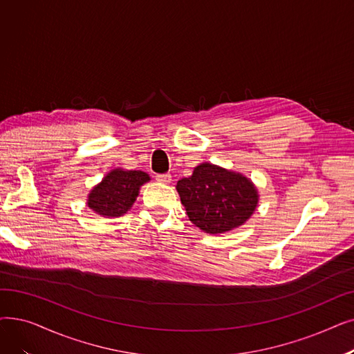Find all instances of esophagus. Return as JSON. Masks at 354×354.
Wrapping results in <instances>:
<instances>
[{"label":"esophagus","instance_id":"1","mask_svg":"<svg viewBox=\"0 0 354 354\" xmlns=\"http://www.w3.org/2000/svg\"><path fill=\"white\" fill-rule=\"evenodd\" d=\"M156 180L160 183H171L172 176L171 174H162V175H156Z\"/></svg>","mask_w":354,"mask_h":354}]
</instances>
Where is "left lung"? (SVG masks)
<instances>
[{"label":"left lung","mask_w":354,"mask_h":354,"mask_svg":"<svg viewBox=\"0 0 354 354\" xmlns=\"http://www.w3.org/2000/svg\"><path fill=\"white\" fill-rule=\"evenodd\" d=\"M176 189L189 220L209 234L244 224L257 204V191L248 178L211 163L196 166Z\"/></svg>","instance_id":"obj_1"}]
</instances>
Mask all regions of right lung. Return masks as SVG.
I'll return each mask as SVG.
<instances>
[{
	"label": "right lung",
	"mask_w": 354,
	"mask_h": 354,
	"mask_svg": "<svg viewBox=\"0 0 354 354\" xmlns=\"http://www.w3.org/2000/svg\"><path fill=\"white\" fill-rule=\"evenodd\" d=\"M147 180L149 175L142 171L115 169L91 191L88 207L104 217H120L130 209L140 187Z\"/></svg>",
	"instance_id": "obj_1"
}]
</instances>
